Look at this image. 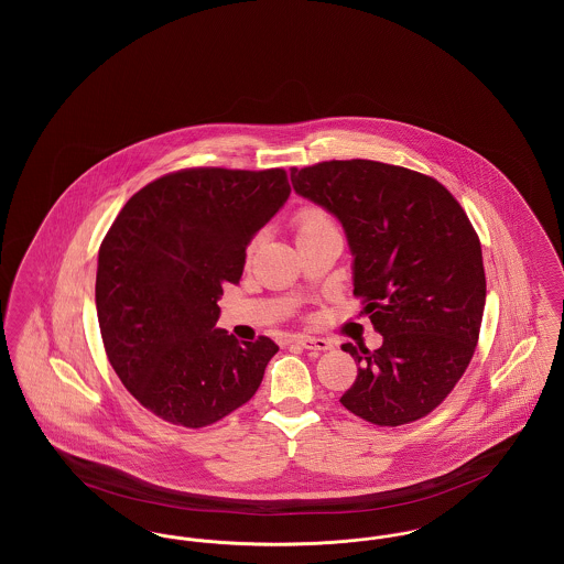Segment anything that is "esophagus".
<instances>
[{"mask_svg": "<svg viewBox=\"0 0 564 564\" xmlns=\"http://www.w3.org/2000/svg\"><path fill=\"white\" fill-rule=\"evenodd\" d=\"M295 343H297L302 349L317 350V352L334 349L332 340H327V338H315V336H297Z\"/></svg>", "mask_w": 564, "mask_h": 564, "instance_id": "34e87169", "label": "esophagus"}]
</instances>
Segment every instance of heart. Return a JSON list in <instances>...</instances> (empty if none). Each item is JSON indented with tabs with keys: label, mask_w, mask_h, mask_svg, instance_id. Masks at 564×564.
Listing matches in <instances>:
<instances>
[{
	"label": "heart",
	"mask_w": 564,
	"mask_h": 564,
	"mask_svg": "<svg viewBox=\"0 0 564 564\" xmlns=\"http://www.w3.org/2000/svg\"><path fill=\"white\" fill-rule=\"evenodd\" d=\"M325 228H332V221L317 207H306V209H302L300 214L295 215V235H297V239L306 237L311 232H317V230H325Z\"/></svg>",
	"instance_id": "b5f03b06"
}]
</instances>
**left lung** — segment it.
I'll return each mask as SVG.
<instances>
[{"label": "left lung", "instance_id": "1", "mask_svg": "<svg viewBox=\"0 0 564 564\" xmlns=\"http://www.w3.org/2000/svg\"><path fill=\"white\" fill-rule=\"evenodd\" d=\"M290 175L295 194L343 224L352 294L382 336L376 350L343 345L359 368L340 403L382 427L430 414L480 334L486 276L469 217L440 182L395 164L329 161Z\"/></svg>", "mask_w": 564, "mask_h": 564}]
</instances>
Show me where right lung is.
Instances as JSON below:
<instances>
[{
  "label": "right lung",
  "instance_id": "add662e5",
  "mask_svg": "<svg viewBox=\"0 0 564 564\" xmlns=\"http://www.w3.org/2000/svg\"><path fill=\"white\" fill-rule=\"evenodd\" d=\"M283 169H184L129 198L99 249L95 302L109 364L137 402L198 430L249 402L279 347L215 327L224 285L290 198Z\"/></svg>",
  "mask_w": 564,
  "mask_h": 564
}]
</instances>
